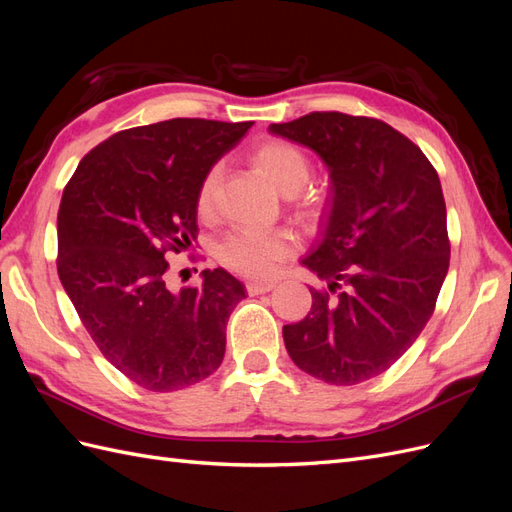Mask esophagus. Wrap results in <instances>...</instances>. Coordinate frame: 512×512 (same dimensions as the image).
I'll use <instances>...</instances> for the list:
<instances>
[{
	"label": "esophagus",
	"instance_id": "1",
	"mask_svg": "<svg viewBox=\"0 0 512 512\" xmlns=\"http://www.w3.org/2000/svg\"><path fill=\"white\" fill-rule=\"evenodd\" d=\"M275 288V282H247V292L250 294H265Z\"/></svg>",
	"mask_w": 512,
	"mask_h": 512
}]
</instances>
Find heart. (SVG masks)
I'll return each instance as SVG.
<instances>
[{
	"mask_svg": "<svg viewBox=\"0 0 512 512\" xmlns=\"http://www.w3.org/2000/svg\"><path fill=\"white\" fill-rule=\"evenodd\" d=\"M252 162L273 188L292 196L309 181L312 164L305 153L288 141H267L252 151ZM215 185H218V170L211 168L200 181L196 205L198 213L207 215L213 207ZM305 213L314 215L320 207L316 194H305L301 198ZM297 250V241L286 230H237L218 245V258L232 271L250 277L271 275L280 262Z\"/></svg>",
	"mask_w": 512,
	"mask_h": 512,
	"instance_id": "1",
	"label": "heart"
}]
</instances>
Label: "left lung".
I'll list each match as a JSON object with an SVG mask.
<instances>
[{"label":"left lung","instance_id":"left-lung-1","mask_svg":"<svg viewBox=\"0 0 512 512\" xmlns=\"http://www.w3.org/2000/svg\"><path fill=\"white\" fill-rule=\"evenodd\" d=\"M329 170L320 239L301 265L327 282L312 312L286 324L299 369L337 386L389 369L421 335L448 271L451 245L436 168L389 123L309 113L271 123Z\"/></svg>","mask_w":512,"mask_h":512}]
</instances>
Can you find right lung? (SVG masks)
I'll return each mask as SVG.
<instances>
[{"mask_svg":"<svg viewBox=\"0 0 512 512\" xmlns=\"http://www.w3.org/2000/svg\"><path fill=\"white\" fill-rule=\"evenodd\" d=\"M250 128L168 119L117 132L87 153L61 196V286L106 361L147 391L185 389L222 365L245 286L205 269L198 288L170 290L164 254L196 241L200 181Z\"/></svg>","mask_w":512,"mask_h":512,"instance_id":"right-lung-1","label":"right lung"}]
</instances>
